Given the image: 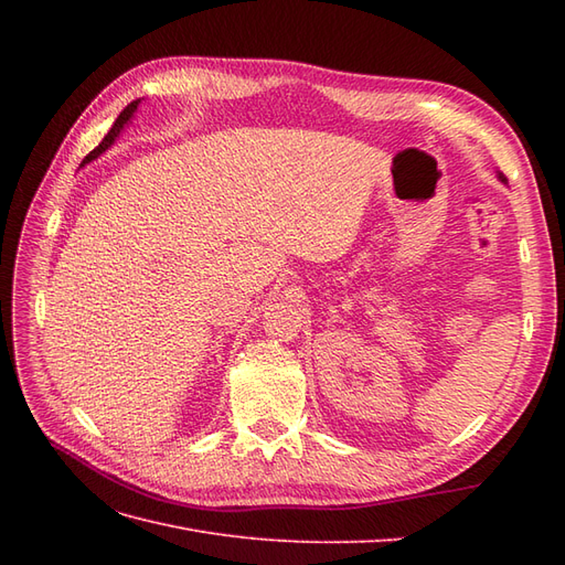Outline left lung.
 Listing matches in <instances>:
<instances>
[{
	"label": "left lung",
	"instance_id": "obj_1",
	"mask_svg": "<svg viewBox=\"0 0 565 565\" xmlns=\"http://www.w3.org/2000/svg\"><path fill=\"white\" fill-rule=\"evenodd\" d=\"M500 179H502V181H504V177H502V174H500Z\"/></svg>",
	"mask_w": 565,
	"mask_h": 565
}]
</instances>
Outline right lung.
Segmentation results:
<instances>
[{
    "instance_id": "right-lung-1",
    "label": "right lung",
    "mask_w": 565,
    "mask_h": 565,
    "mask_svg": "<svg viewBox=\"0 0 565 565\" xmlns=\"http://www.w3.org/2000/svg\"><path fill=\"white\" fill-rule=\"evenodd\" d=\"M141 104V100H131V104L122 110V113H119V117L115 119V125L110 127V131L106 134V139L104 141H100L92 152H89V156L87 158H84V162H92L94 158H98L100 156V152H104L106 148H110L113 146V141L117 139V134L119 131H122V127L129 122V119H131V115H134V110H136V106H139Z\"/></svg>"
}]
</instances>
